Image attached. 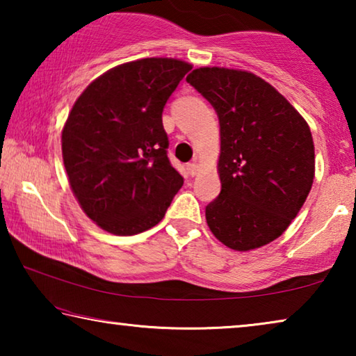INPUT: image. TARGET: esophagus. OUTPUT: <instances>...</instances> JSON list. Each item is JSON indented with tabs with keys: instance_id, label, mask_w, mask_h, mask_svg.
I'll use <instances>...</instances> for the list:
<instances>
[{
	"instance_id": "obj_1",
	"label": "esophagus",
	"mask_w": 356,
	"mask_h": 356,
	"mask_svg": "<svg viewBox=\"0 0 356 356\" xmlns=\"http://www.w3.org/2000/svg\"><path fill=\"white\" fill-rule=\"evenodd\" d=\"M186 171H188L190 176H196L197 171H200V166H197V163H188L186 165Z\"/></svg>"
}]
</instances>
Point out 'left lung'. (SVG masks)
Here are the masks:
<instances>
[{
    "instance_id": "1",
    "label": "left lung",
    "mask_w": 356,
    "mask_h": 356,
    "mask_svg": "<svg viewBox=\"0 0 356 356\" xmlns=\"http://www.w3.org/2000/svg\"><path fill=\"white\" fill-rule=\"evenodd\" d=\"M220 120L221 191L206 207L213 236L250 251L291 225L314 180L309 125L284 95L251 72L200 67L186 76Z\"/></svg>"
}]
</instances>
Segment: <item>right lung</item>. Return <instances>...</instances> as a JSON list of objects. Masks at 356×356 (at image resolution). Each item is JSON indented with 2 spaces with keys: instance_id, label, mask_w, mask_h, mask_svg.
Listing matches in <instances>:
<instances>
[{
  "instance_id": "1",
  "label": "right lung",
  "mask_w": 356,
  "mask_h": 356,
  "mask_svg": "<svg viewBox=\"0 0 356 356\" xmlns=\"http://www.w3.org/2000/svg\"><path fill=\"white\" fill-rule=\"evenodd\" d=\"M191 64L144 58L89 84L63 129V160L83 212L104 231L135 236L163 220L184 185L168 159L161 113Z\"/></svg>"
}]
</instances>
